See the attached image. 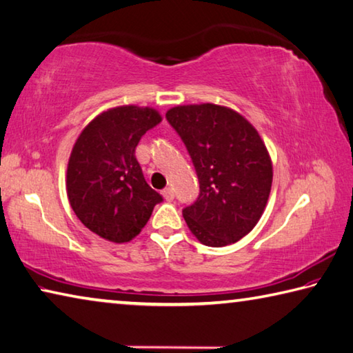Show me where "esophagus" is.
Masks as SVG:
<instances>
[{
	"label": "esophagus",
	"mask_w": 353,
	"mask_h": 353,
	"mask_svg": "<svg viewBox=\"0 0 353 353\" xmlns=\"http://www.w3.org/2000/svg\"><path fill=\"white\" fill-rule=\"evenodd\" d=\"M162 196L165 197V201H168V202H171L172 199H174V193H172L171 188H165V190L162 191Z\"/></svg>",
	"instance_id": "esophagus-1"
}]
</instances>
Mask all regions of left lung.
Returning <instances> with one entry per match:
<instances>
[{"instance_id":"1","label":"left lung","mask_w":353,"mask_h":353,"mask_svg":"<svg viewBox=\"0 0 353 353\" xmlns=\"http://www.w3.org/2000/svg\"><path fill=\"white\" fill-rule=\"evenodd\" d=\"M166 120L183 140L201 193L182 214L197 241L225 247L259 222L270 196L272 159L258 131L239 112L213 103L171 108Z\"/></svg>"}]
</instances>
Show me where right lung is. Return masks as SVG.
Masks as SVG:
<instances>
[{
  "instance_id": "right-lung-1",
  "label": "right lung",
  "mask_w": 353,
  "mask_h": 353,
  "mask_svg": "<svg viewBox=\"0 0 353 353\" xmlns=\"http://www.w3.org/2000/svg\"><path fill=\"white\" fill-rule=\"evenodd\" d=\"M162 121L148 106H117L85 126L70 152L66 191L83 225L110 242L142 232L162 196L146 183L136 159L143 134Z\"/></svg>"
}]
</instances>
